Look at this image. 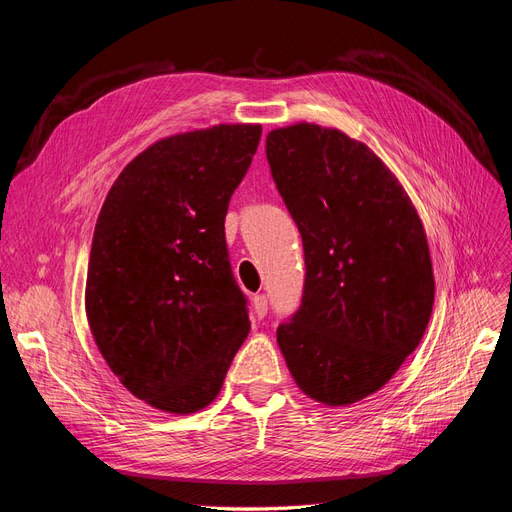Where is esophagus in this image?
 <instances>
[{
	"instance_id": "esophagus-1",
	"label": "esophagus",
	"mask_w": 512,
	"mask_h": 512,
	"mask_svg": "<svg viewBox=\"0 0 512 512\" xmlns=\"http://www.w3.org/2000/svg\"><path fill=\"white\" fill-rule=\"evenodd\" d=\"M267 309H269V305H267L265 294H256V297L252 299V312H254V316L258 320H262V318L267 316Z\"/></svg>"
}]
</instances>
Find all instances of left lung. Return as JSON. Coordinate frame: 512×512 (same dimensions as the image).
Listing matches in <instances>:
<instances>
[{
  "instance_id": "1",
  "label": "left lung",
  "mask_w": 512,
  "mask_h": 512,
  "mask_svg": "<svg viewBox=\"0 0 512 512\" xmlns=\"http://www.w3.org/2000/svg\"><path fill=\"white\" fill-rule=\"evenodd\" d=\"M267 160L307 269L301 309L277 329V344L309 399L356 404L425 335L436 282L423 222L393 170L337 128H275Z\"/></svg>"
}]
</instances>
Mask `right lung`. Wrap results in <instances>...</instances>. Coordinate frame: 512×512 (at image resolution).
Segmentation results:
<instances>
[{"mask_svg": "<svg viewBox=\"0 0 512 512\" xmlns=\"http://www.w3.org/2000/svg\"><path fill=\"white\" fill-rule=\"evenodd\" d=\"M260 134V123H218L164 136L121 170L98 215L89 329L119 382L156 410L207 408L250 333L224 218Z\"/></svg>", "mask_w": 512, "mask_h": 512, "instance_id": "add662e5", "label": "right lung"}]
</instances>
